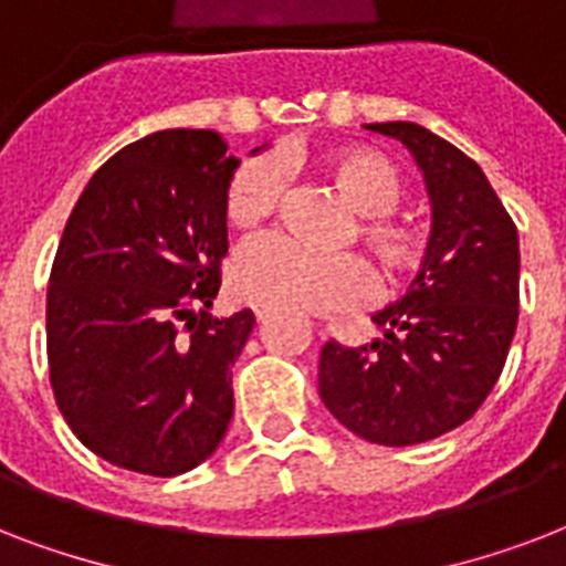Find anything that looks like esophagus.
Returning <instances> with one entry per match:
<instances>
[{"label": "esophagus", "mask_w": 566, "mask_h": 566, "mask_svg": "<svg viewBox=\"0 0 566 566\" xmlns=\"http://www.w3.org/2000/svg\"><path fill=\"white\" fill-rule=\"evenodd\" d=\"M266 317H270V311H264V308H255V319H258V323H264Z\"/></svg>", "instance_id": "obj_1"}]
</instances>
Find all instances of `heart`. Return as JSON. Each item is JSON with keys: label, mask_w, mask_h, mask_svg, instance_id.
<instances>
[{"label": "heart", "mask_w": 566, "mask_h": 566, "mask_svg": "<svg viewBox=\"0 0 566 566\" xmlns=\"http://www.w3.org/2000/svg\"><path fill=\"white\" fill-rule=\"evenodd\" d=\"M323 172L355 211L364 213L361 238L394 275L408 273L422 252V231L396 217L405 179L376 149H340L323 158ZM284 193V172L273 158H249L234 170L226 190L231 229L252 231L275 213ZM234 296L261 308L291 314H332L361 308L378 296L373 266L355 252H314L284 234H264L243 243L231 261Z\"/></svg>", "instance_id": "b5f03b06"}]
</instances>
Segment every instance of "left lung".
<instances>
[{
  "instance_id": "obj_1",
  "label": "left lung",
  "mask_w": 566,
  "mask_h": 566,
  "mask_svg": "<svg viewBox=\"0 0 566 566\" xmlns=\"http://www.w3.org/2000/svg\"><path fill=\"white\" fill-rule=\"evenodd\" d=\"M413 155L431 199L422 270L376 311L370 346L328 340L319 399L358 438L411 447L479 411L509 358L520 308L517 226L482 167L417 123H370Z\"/></svg>"
}]
</instances>
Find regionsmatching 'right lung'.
<instances>
[{
  "instance_id": "right-lung-1",
  "label": "right lung",
  "mask_w": 566,
  "mask_h": 566,
  "mask_svg": "<svg viewBox=\"0 0 566 566\" xmlns=\"http://www.w3.org/2000/svg\"><path fill=\"white\" fill-rule=\"evenodd\" d=\"M238 164L217 132H155L102 164L66 220L49 378L75 438L111 464L181 475L229 429L231 364L255 326L252 311L211 314Z\"/></svg>"
}]
</instances>
